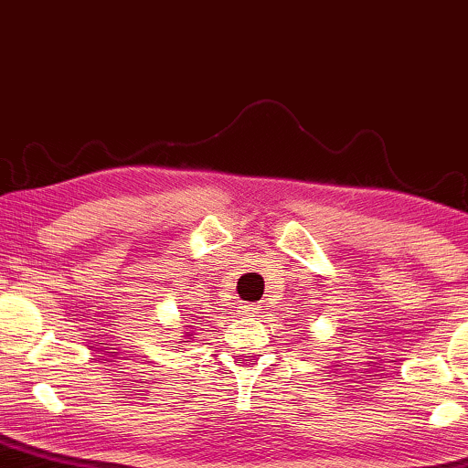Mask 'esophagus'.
Listing matches in <instances>:
<instances>
[{
  "instance_id": "1",
  "label": "esophagus",
  "mask_w": 468,
  "mask_h": 468,
  "mask_svg": "<svg viewBox=\"0 0 468 468\" xmlns=\"http://www.w3.org/2000/svg\"><path fill=\"white\" fill-rule=\"evenodd\" d=\"M244 313L248 316H254V319H257V316H261V313H263V306H261V303H248V306L244 308Z\"/></svg>"
}]
</instances>
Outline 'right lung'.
<instances>
[{
    "instance_id": "obj_1",
    "label": "right lung",
    "mask_w": 468,
    "mask_h": 468,
    "mask_svg": "<svg viewBox=\"0 0 468 468\" xmlns=\"http://www.w3.org/2000/svg\"><path fill=\"white\" fill-rule=\"evenodd\" d=\"M184 338H186L184 342H190V340H192V334H190V332H186V334H184Z\"/></svg>"
}]
</instances>
